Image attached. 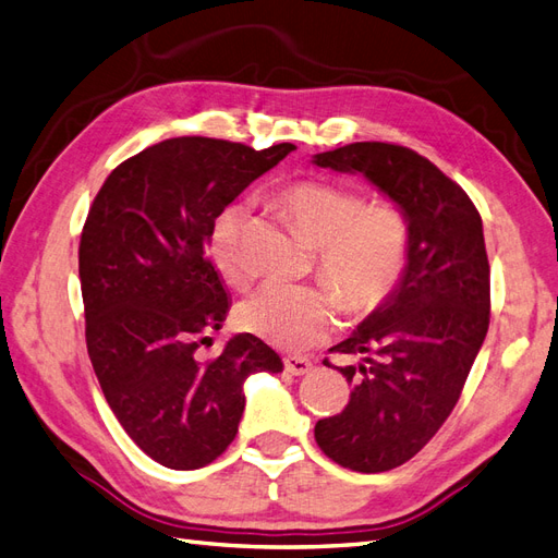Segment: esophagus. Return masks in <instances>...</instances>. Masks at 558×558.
Instances as JSON below:
<instances>
[{
    "label": "esophagus",
    "instance_id": "obj_1",
    "mask_svg": "<svg viewBox=\"0 0 558 558\" xmlns=\"http://www.w3.org/2000/svg\"><path fill=\"white\" fill-rule=\"evenodd\" d=\"M283 366H286V371H289L291 375H305L312 368V361L305 359V356H286L283 359Z\"/></svg>",
    "mask_w": 558,
    "mask_h": 558
}]
</instances>
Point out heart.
<instances>
[{
	"label": "heart",
	"mask_w": 558,
	"mask_h": 558,
	"mask_svg": "<svg viewBox=\"0 0 558 558\" xmlns=\"http://www.w3.org/2000/svg\"><path fill=\"white\" fill-rule=\"evenodd\" d=\"M279 199L319 253L322 275L333 282L269 281L239 307V324L281 350H310L342 326L348 307L371 314L399 286L409 260V225L389 202H361L354 187L298 180ZM246 206H230L208 234L218 275L236 289L253 277L246 255Z\"/></svg>",
	"instance_id": "1"
}]
</instances>
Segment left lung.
<instances>
[{
	"label": "left lung",
	"instance_id": "left-lung-1",
	"mask_svg": "<svg viewBox=\"0 0 558 558\" xmlns=\"http://www.w3.org/2000/svg\"><path fill=\"white\" fill-rule=\"evenodd\" d=\"M312 161L361 173L409 225V260L395 293L330 348L359 359L340 368L354 385L350 401L314 427L333 462L387 472L409 462L446 423L488 333L484 225L466 192L409 147L352 143Z\"/></svg>",
	"mask_w": 558,
	"mask_h": 558
}]
</instances>
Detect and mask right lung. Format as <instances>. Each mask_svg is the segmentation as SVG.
Returning a JSON list of instances; mask_svg holds the SVG:
<instances>
[{
    "label": "right lung",
    "mask_w": 558,
    "mask_h": 558,
    "mask_svg": "<svg viewBox=\"0 0 558 558\" xmlns=\"http://www.w3.org/2000/svg\"><path fill=\"white\" fill-rule=\"evenodd\" d=\"M293 149L169 138L119 163L88 210L80 242L86 350L119 425L169 470L222 456L244 413V380L283 371L251 333L208 361L199 348L230 310L206 258L210 228Z\"/></svg>",
    "instance_id": "obj_1"
}]
</instances>
